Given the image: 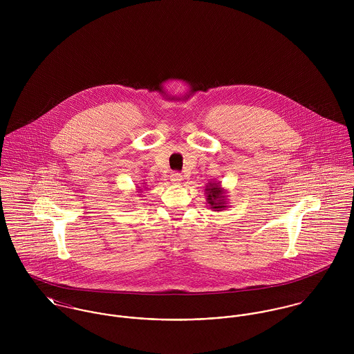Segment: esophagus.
Wrapping results in <instances>:
<instances>
[{
	"instance_id": "esophagus-1",
	"label": "esophagus",
	"mask_w": 354,
	"mask_h": 354,
	"mask_svg": "<svg viewBox=\"0 0 354 354\" xmlns=\"http://www.w3.org/2000/svg\"><path fill=\"white\" fill-rule=\"evenodd\" d=\"M170 180H171L173 184H180L183 181V176L180 173H171Z\"/></svg>"
}]
</instances>
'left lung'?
<instances>
[{"mask_svg":"<svg viewBox=\"0 0 354 354\" xmlns=\"http://www.w3.org/2000/svg\"><path fill=\"white\" fill-rule=\"evenodd\" d=\"M207 204L212 211H222L227 208V191L222 188V184L219 181H211L205 185L204 189Z\"/></svg>","mask_w":354,"mask_h":354,"instance_id":"1","label":"left lung"}]
</instances>
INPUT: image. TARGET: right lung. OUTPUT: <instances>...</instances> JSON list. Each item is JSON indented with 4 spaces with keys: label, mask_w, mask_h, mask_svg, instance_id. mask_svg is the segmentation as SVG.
I'll return each instance as SVG.
<instances>
[{
    "label": "right lung",
    "mask_w": 354,
    "mask_h": 354,
    "mask_svg": "<svg viewBox=\"0 0 354 354\" xmlns=\"http://www.w3.org/2000/svg\"><path fill=\"white\" fill-rule=\"evenodd\" d=\"M142 187H143V189H145V191H146V189H147V188H146V183H143V185H142ZM143 189H142V188H140V187H138V191H136V192H138V194H139V195H142V192H143Z\"/></svg>",
    "instance_id": "add662e5"
}]
</instances>
